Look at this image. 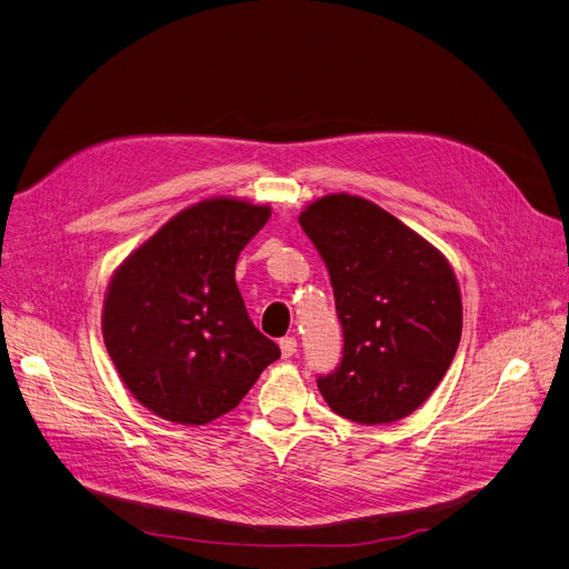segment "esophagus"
I'll return each mask as SVG.
<instances>
[{
  "label": "esophagus",
  "instance_id": "34e87169",
  "mask_svg": "<svg viewBox=\"0 0 569 569\" xmlns=\"http://www.w3.org/2000/svg\"><path fill=\"white\" fill-rule=\"evenodd\" d=\"M279 348H281L283 359H290V357L297 352V338H295V336L281 338V340H279Z\"/></svg>",
  "mask_w": 569,
  "mask_h": 569
}]
</instances>
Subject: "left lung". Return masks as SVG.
Wrapping results in <instances>:
<instances>
[{"label":"left lung","mask_w":569,"mask_h":569,"mask_svg":"<svg viewBox=\"0 0 569 569\" xmlns=\"http://www.w3.org/2000/svg\"><path fill=\"white\" fill-rule=\"evenodd\" d=\"M329 272L343 357L318 375L327 405L361 426L393 423L437 389L462 336L446 258L366 199L331 194L299 214Z\"/></svg>","instance_id":"left-lung-1"}]
</instances>
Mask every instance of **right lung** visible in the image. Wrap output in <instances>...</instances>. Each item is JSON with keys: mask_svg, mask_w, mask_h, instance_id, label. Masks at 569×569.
I'll use <instances>...</instances> for the list:
<instances>
[{"mask_svg": "<svg viewBox=\"0 0 569 569\" xmlns=\"http://www.w3.org/2000/svg\"><path fill=\"white\" fill-rule=\"evenodd\" d=\"M268 219V206L203 201L167 221L113 274L102 313L107 352L130 393L162 419H219L281 357L253 327L236 283L238 256Z\"/></svg>", "mask_w": 569, "mask_h": 569, "instance_id": "right-lung-1", "label": "right lung"}]
</instances>
